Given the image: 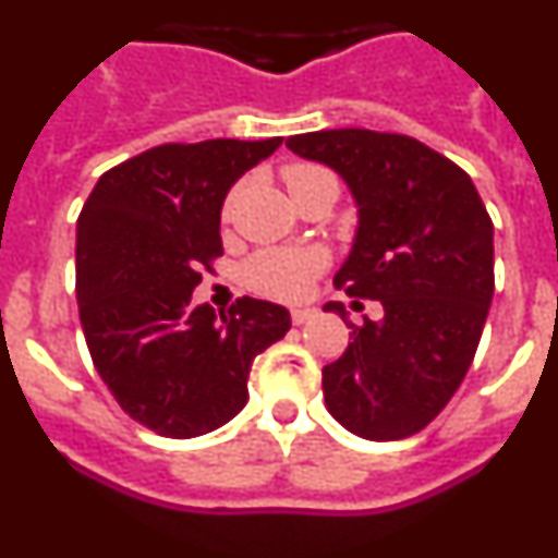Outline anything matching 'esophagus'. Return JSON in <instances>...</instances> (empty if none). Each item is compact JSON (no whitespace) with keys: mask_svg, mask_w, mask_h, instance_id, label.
<instances>
[{"mask_svg":"<svg viewBox=\"0 0 558 558\" xmlns=\"http://www.w3.org/2000/svg\"><path fill=\"white\" fill-rule=\"evenodd\" d=\"M290 318H293V324H307L310 318H315V310L313 307H295L293 313H290Z\"/></svg>","mask_w":558,"mask_h":558,"instance_id":"obj_1","label":"esophagus"}]
</instances>
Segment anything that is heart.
I'll return each mask as SVG.
<instances>
[{
    "label": "heart",
    "instance_id": "1",
    "mask_svg": "<svg viewBox=\"0 0 558 558\" xmlns=\"http://www.w3.org/2000/svg\"><path fill=\"white\" fill-rule=\"evenodd\" d=\"M284 181L293 198L313 186H338L332 172L310 161H295L284 167ZM231 204L234 198L223 204V218L231 215ZM327 263L329 256L324 248H265L243 265V282L256 293L274 295V299H302L307 295L315 276L327 268Z\"/></svg>",
    "mask_w": 558,
    "mask_h": 558
}]
</instances>
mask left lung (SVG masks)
Listing matches in <instances>:
<instances>
[{
    "label": "left lung",
    "mask_w": 558,
    "mask_h": 558,
    "mask_svg": "<svg viewBox=\"0 0 558 558\" xmlns=\"http://www.w3.org/2000/svg\"><path fill=\"white\" fill-rule=\"evenodd\" d=\"M284 145L343 179L357 206L335 288L383 304L324 366V402L360 438L427 427L475 357L495 295V226L466 172L402 133L338 128ZM347 322L343 304L329 302Z\"/></svg>",
    "instance_id": "obj_1"
}]
</instances>
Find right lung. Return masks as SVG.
I'll list each match as a JSON object with an SVG mask.
<instances>
[{
  "label": "right lung",
  "mask_w": 558,
  "mask_h": 558,
  "mask_svg": "<svg viewBox=\"0 0 558 558\" xmlns=\"http://www.w3.org/2000/svg\"><path fill=\"white\" fill-rule=\"evenodd\" d=\"M282 136L161 145L100 175L77 218V307L97 374L122 411L170 438L218 430L248 402L251 363L284 338L282 304H192L223 254L231 186Z\"/></svg>",
  "instance_id": "1"
}]
</instances>
